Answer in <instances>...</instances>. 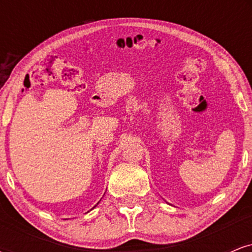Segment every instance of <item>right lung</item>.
Instances as JSON below:
<instances>
[{
    "mask_svg": "<svg viewBox=\"0 0 252 252\" xmlns=\"http://www.w3.org/2000/svg\"><path fill=\"white\" fill-rule=\"evenodd\" d=\"M98 202H99V201H98ZM98 205V204H97ZM97 205H96V206H97ZM96 206H94V207H96Z\"/></svg>",
    "mask_w": 252,
    "mask_h": 252,
    "instance_id": "right-lung-1",
    "label": "right lung"
}]
</instances>
